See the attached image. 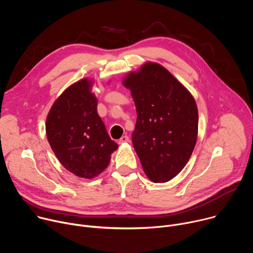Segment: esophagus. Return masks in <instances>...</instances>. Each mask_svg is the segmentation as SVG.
I'll return each instance as SVG.
<instances>
[{
	"label": "esophagus",
	"instance_id": "esophagus-1",
	"mask_svg": "<svg viewBox=\"0 0 253 253\" xmlns=\"http://www.w3.org/2000/svg\"><path fill=\"white\" fill-rule=\"evenodd\" d=\"M127 142H129V137H128L127 135H125V136H122V137L119 139V141H118V143H119V144L127 143Z\"/></svg>",
	"mask_w": 253,
	"mask_h": 253
}]
</instances>
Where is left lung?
<instances>
[{
	"mask_svg": "<svg viewBox=\"0 0 253 253\" xmlns=\"http://www.w3.org/2000/svg\"><path fill=\"white\" fill-rule=\"evenodd\" d=\"M123 85L130 89L137 120L132 143L147 177L167 182L187 164L197 140L198 110L193 96L157 63L131 72Z\"/></svg>",
	"mask_w": 253,
	"mask_h": 253,
	"instance_id": "left-lung-1",
	"label": "left lung"
}]
</instances>
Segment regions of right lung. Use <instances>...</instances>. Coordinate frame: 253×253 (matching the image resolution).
<instances>
[{
    "label": "right lung",
    "mask_w": 253,
    "mask_h": 253,
    "mask_svg": "<svg viewBox=\"0 0 253 253\" xmlns=\"http://www.w3.org/2000/svg\"><path fill=\"white\" fill-rule=\"evenodd\" d=\"M91 88L88 79L68 87L53 104L46 121L47 138L60 163L86 179L103 172L118 148L97 113L98 102Z\"/></svg>",
    "instance_id": "add662e5"
}]
</instances>
